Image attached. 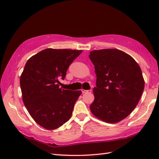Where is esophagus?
Wrapping results in <instances>:
<instances>
[{
    "label": "esophagus",
    "mask_w": 159,
    "mask_h": 159,
    "mask_svg": "<svg viewBox=\"0 0 159 159\" xmlns=\"http://www.w3.org/2000/svg\"><path fill=\"white\" fill-rule=\"evenodd\" d=\"M92 91V89H89V90H85V89H81V92L83 93H91Z\"/></svg>",
    "instance_id": "1"
}]
</instances>
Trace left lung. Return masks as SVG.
I'll return each instance as SVG.
<instances>
[{"label":"left lung","instance_id":"8db88e82","mask_svg":"<svg viewBox=\"0 0 159 159\" xmlns=\"http://www.w3.org/2000/svg\"><path fill=\"white\" fill-rule=\"evenodd\" d=\"M89 57L97 76L91 111L106 123L121 121L135 108L143 93L145 81L140 66L117 49L91 51Z\"/></svg>","mask_w":159,"mask_h":159}]
</instances>
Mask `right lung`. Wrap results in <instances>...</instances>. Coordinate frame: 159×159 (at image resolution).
<instances>
[{
  "label": "right lung",
  "mask_w": 159,
  "mask_h": 159,
  "mask_svg": "<svg viewBox=\"0 0 159 159\" xmlns=\"http://www.w3.org/2000/svg\"><path fill=\"white\" fill-rule=\"evenodd\" d=\"M81 52L47 48L26 62L20 79L23 102L32 119L46 129H56L71 118L81 91L63 89L57 84Z\"/></svg>",
  "instance_id": "obj_1"
}]
</instances>
